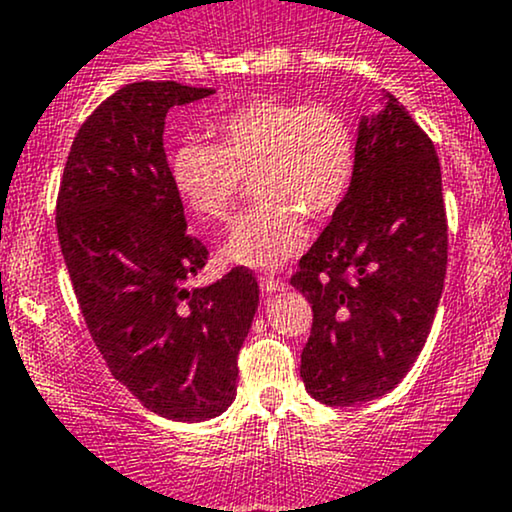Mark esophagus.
<instances>
[{
	"instance_id": "esophagus-1",
	"label": "esophagus",
	"mask_w": 512,
	"mask_h": 512,
	"mask_svg": "<svg viewBox=\"0 0 512 512\" xmlns=\"http://www.w3.org/2000/svg\"><path fill=\"white\" fill-rule=\"evenodd\" d=\"M258 285H261L263 292H280V290H285L283 280L273 278V275H261V278H258Z\"/></svg>"
}]
</instances>
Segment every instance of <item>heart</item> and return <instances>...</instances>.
<instances>
[{
	"mask_svg": "<svg viewBox=\"0 0 512 512\" xmlns=\"http://www.w3.org/2000/svg\"><path fill=\"white\" fill-rule=\"evenodd\" d=\"M212 142H181L171 181L183 203L208 222L232 217L246 179L258 195L234 225L222 256L275 268L307 241L304 217L326 220L343 205L358 166L355 130L331 103L261 96L212 123Z\"/></svg>",
	"mask_w": 512,
	"mask_h": 512,
	"instance_id": "obj_1",
	"label": "heart"
}]
</instances>
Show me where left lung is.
I'll list each match as a JSON object with an SVG mask.
<instances>
[{"label":"left lung","mask_w":512,"mask_h":512,"mask_svg":"<svg viewBox=\"0 0 512 512\" xmlns=\"http://www.w3.org/2000/svg\"><path fill=\"white\" fill-rule=\"evenodd\" d=\"M447 271V215L433 140L384 94L360 120L358 166L290 283L312 304L300 375L321 404L392 392L421 355Z\"/></svg>","instance_id":"obj_1"}]
</instances>
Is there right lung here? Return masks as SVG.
Listing matches in <instances>:
<instances>
[{
  "label": "right lung",
  "instance_id": "right-lung-1",
  "mask_svg": "<svg viewBox=\"0 0 512 512\" xmlns=\"http://www.w3.org/2000/svg\"><path fill=\"white\" fill-rule=\"evenodd\" d=\"M210 94L135 82L101 101L74 135L55 205L62 256L96 348L118 382L171 421L227 411L258 304L249 268L186 287L210 254L186 232L164 118Z\"/></svg>",
  "mask_w": 512,
  "mask_h": 512
}]
</instances>
